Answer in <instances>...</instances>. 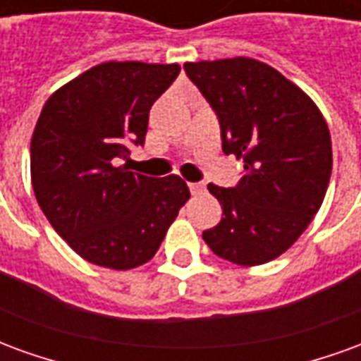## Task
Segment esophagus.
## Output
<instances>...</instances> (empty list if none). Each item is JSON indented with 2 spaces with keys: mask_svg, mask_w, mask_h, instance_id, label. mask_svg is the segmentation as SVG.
<instances>
[{
  "mask_svg": "<svg viewBox=\"0 0 361 361\" xmlns=\"http://www.w3.org/2000/svg\"><path fill=\"white\" fill-rule=\"evenodd\" d=\"M189 191H191V195H203L204 185L203 183H189Z\"/></svg>",
  "mask_w": 361,
  "mask_h": 361,
  "instance_id": "obj_1",
  "label": "esophagus"
}]
</instances>
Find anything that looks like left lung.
Wrapping results in <instances>:
<instances>
[{"label":"left lung","instance_id":"1","mask_svg":"<svg viewBox=\"0 0 361 361\" xmlns=\"http://www.w3.org/2000/svg\"><path fill=\"white\" fill-rule=\"evenodd\" d=\"M183 69L216 111L222 150L243 158L235 188L209 183L222 220L203 240L235 265L269 263L303 234L325 199L333 170L325 118L300 87L257 59Z\"/></svg>","mask_w":361,"mask_h":361}]
</instances>
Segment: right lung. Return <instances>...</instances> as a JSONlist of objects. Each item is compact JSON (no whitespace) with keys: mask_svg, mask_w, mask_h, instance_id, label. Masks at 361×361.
Instances as JSON below:
<instances>
[{"mask_svg":"<svg viewBox=\"0 0 361 361\" xmlns=\"http://www.w3.org/2000/svg\"><path fill=\"white\" fill-rule=\"evenodd\" d=\"M180 66L106 61L56 90L30 141L36 201L75 253L98 267L145 265L164 240L189 188L118 166L142 147L150 106Z\"/></svg>","mask_w":361,"mask_h":361,"instance_id":"add662e5","label":"right lung"}]
</instances>
